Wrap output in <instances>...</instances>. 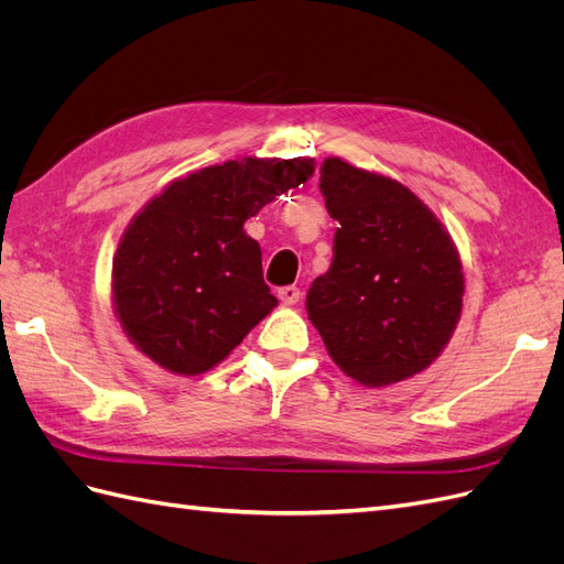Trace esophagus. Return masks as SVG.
Masks as SVG:
<instances>
[{
    "instance_id": "obj_1",
    "label": "esophagus",
    "mask_w": 564,
    "mask_h": 564,
    "mask_svg": "<svg viewBox=\"0 0 564 564\" xmlns=\"http://www.w3.org/2000/svg\"><path fill=\"white\" fill-rule=\"evenodd\" d=\"M278 296H280V301H282L284 305H296L299 299H301V292H299L296 286H282L280 292H278Z\"/></svg>"
}]
</instances>
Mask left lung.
<instances>
[{
	"label": "left lung",
	"mask_w": 564,
	"mask_h": 564,
	"mask_svg": "<svg viewBox=\"0 0 564 564\" xmlns=\"http://www.w3.org/2000/svg\"><path fill=\"white\" fill-rule=\"evenodd\" d=\"M319 193L338 220L332 268L305 311L336 367L365 388L416 377L464 311V265L445 224L400 181L327 158Z\"/></svg>",
	"instance_id": "8db88e82"
}]
</instances>
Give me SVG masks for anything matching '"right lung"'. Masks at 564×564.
<instances>
[{"mask_svg":"<svg viewBox=\"0 0 564 564\" xmlns=\"http://www.w3.org/2000/svg\"><path fill=\"white\" fill-rule=\"evenodd\" d=\"M315 174L308 158H242L174 178L112 256V311L148 360L178 377L220 365L272 313L261 247L245 220Z\"/></svg>","mask_w":564,"mask_h":564,"instance_id":"1","label":"right lung"}]
</instances>
